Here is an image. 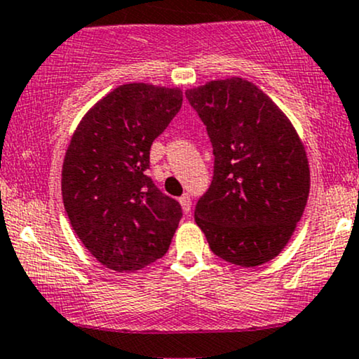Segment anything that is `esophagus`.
<instances>
[{
    "label": "esophagus",
    "mask_w": 359,
    "mask_h": 359,
    "mask_svg": "<svg viewBox=\"0 0 359 359\" xmlns=\"http://www.w3.org/2000/svg\"><path fill=\"white\" fill-rule=\"evenodd\" d=\"M179 203H180V205H182L184 212H185V214H189V211H191V208H192L191 197H189L187 194H184L182 197H179Z\"/></svg>",
    "instance_id": "1"
}]
</instances>
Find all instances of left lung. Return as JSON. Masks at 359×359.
I'll return each instance as SVG.
<instances>
[{
    "label": "left lung",
    "mask_w": 359,
    "mask_h": 359,
    "mask_svg": "<svg viewBox=\"0 0 359 359\" xmlns=\"http://www.w3.org/2000/svg\"><path fill=\"white\" fill-rule=\"evenodd\" d=\"M212 143L214 175L196 204L209 248L263 265L285 248L306 209L311 172L297 131L253 82L231 77L185 90Z\"/></svg>",
    "instance_id": "left-lung-1"
}]
</instances>
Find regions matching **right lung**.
Listing matches in <instances>:
<instances>
[{"mask_svg": "<svg viewBox=\"0 0 359 359\" xmlns=\"http://www.w3.org/2000/svg\"><path fill=\"white\" fill-rule=\"evenodd\" d=\"M182 106L177 88L119 86L74 131L62 165L72 229L101 265L135 271L162 258L182 208L147 175L150 148Z\"/></svg>", "mask_w": 359, "mask_h": 359, "instance_id": "1", "label": "right lung"}]
</instances>
